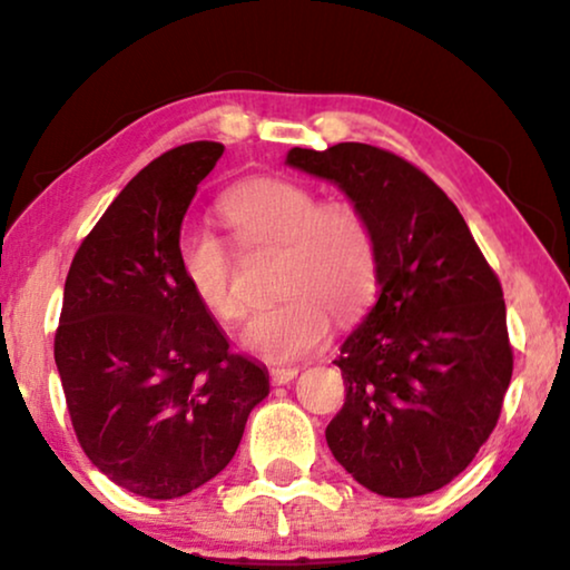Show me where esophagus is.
<instances>
[{"instance_id":"esophagus-1","label":"esophagus","mask_w":570,"mask_h":570,"mask_svg":"<svg viewBox=\"0 0 570 570\" xmlns=\"http://www.w3.org/2000/svg\"><path fill=\"white\" fill-rule=\"evenodd\" d=\"M296 373H299V366H274L268 368V379L282 386V384H288V381H294Z\"/></svg>"}]
</instances>
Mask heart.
Listing matches in <instances>:
<instances>
[{
	"label": "heart",
	"instance_id": "heart-1",
	"mask_svg": "<svg viewBox=\"0 0 570 570\" xmlns=\"http://www.w3.org/2000/svg\"><path fill=\"white\" fill-rule=\"evenodd\" d=\"M243 245H282L276 292L243 330V343L268 361H292L325 343L337 320L368 307L379 284V243L371 219L353 202H322L309 186L278 176L237 184L219 204ZM178 271L204 312L223 325L245 314L227 245L209 230L178 243Z\"/></svg>",
	"mask_w": 570,
	"mask_h": 570
}]
</instances>
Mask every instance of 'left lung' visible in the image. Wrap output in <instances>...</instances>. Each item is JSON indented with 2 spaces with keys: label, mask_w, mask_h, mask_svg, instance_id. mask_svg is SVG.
Here are the masks:
<instances>
[{
  "label": "left lung",
  "mask_w": 570,
  "mask_h": 570,
  "mask_svg": "<svg viewBox=\"0 0 570 570\" xmlns=\"http://www.w3.org/2000/svg\"><path fill=\"white\" fill-rule=\"evenodd\" d=\"M286 164L335 181L379 243V299L340 345L345 404L327 445L381 497L443 489L494 432L512 381L502 284L448 194L396 153L337 142Z\"/></svg>",
  "instance_id": "8db88e82"
}]
</instances>
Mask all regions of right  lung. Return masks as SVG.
<instances>
[{"instance_id": "add662e5", "label": "right lung", "mask_w": 570, "mask_h": 570, "mask_svg": "<svg viewBox=\"0 0 570 570\" xmlns=\"http://www.w3.org/2000/svg\"><path fill=\"white\" fill-rule=\"evenodd\" d=\"M223 142L166 150L76 250L53 355L76 440L117 487L176 499L225 469L268 373L230 351L181 271L186 209Z\"/></svg>"}]
</instances>
